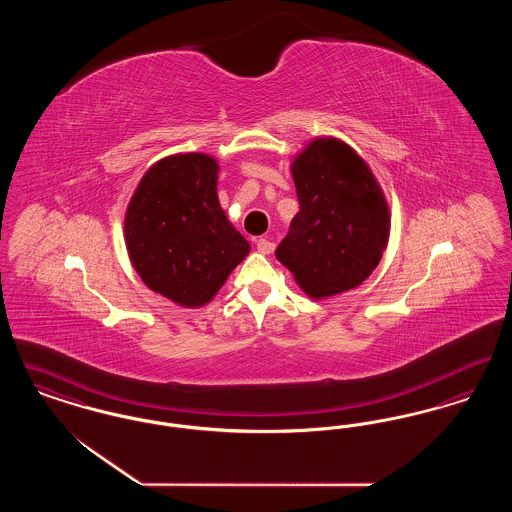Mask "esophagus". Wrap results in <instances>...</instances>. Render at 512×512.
I'll return each instance as SVG.
<instances>
[{
    "mask_svg": "<svg viewBox=\"0 0 512 512\" xmlns=\"http://www.w3.org/2000/svg\"><path fill=\"white\" fill-rule=\"evenodd\" d=\"M257 251L263 253V255H268V253L274 251V244H272L270 240H267V238H259V240H257Z\"/></svg>",
    "mask_w": 512,
    "mask_h": 512,
    "instance_id": "34e87169",
    "label": "esophagus"
}]
</instances>
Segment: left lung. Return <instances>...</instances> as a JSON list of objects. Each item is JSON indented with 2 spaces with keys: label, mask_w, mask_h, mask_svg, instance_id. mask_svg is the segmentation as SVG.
<instances>
[{
  "label": "left lung",
  "mask_w": 512,
  "mask_h": 512,
  "mask_svg": "<svg viewBox=\"0 0 512 512\" xmlns=\"http://www.w3.org/2000/svg\"><path fill=\"white\" fill-rule=\"evenodd\" d=\"M299 213L276 247L311 297L363 284L390 236L386 199L365 161L343 142L318 138L292 165Z\"/></svg>",
  "instance_id": "1"
}]
</instances>
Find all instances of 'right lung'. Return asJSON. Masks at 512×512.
<instances>
[{
  "label": "right lung",
  "mask_w": 512,
  "mask_h": 512,
  "mask_svg": "<svg viewBox=\"0 0 512 512\" xmlns=\"http://www.w3.org/2000/svg\"><path fill=\"white\" fill-rule=\"evenodd\" d=\"M219 165L203 153L155 163L132 195L124 232L130 261L149 290L184 307L213 299L249 253L217 197Z\"/></svg>",
  "instance_id": "obj_1"
}]
</instances>
